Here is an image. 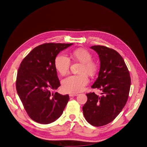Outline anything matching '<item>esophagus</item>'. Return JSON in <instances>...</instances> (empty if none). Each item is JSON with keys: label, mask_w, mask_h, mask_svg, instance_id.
Wrapping results in <instances>:
<instances>
[{"label": "esophagus", "mask_w": 147, "mask_h": 147, "mask_svg": "<svg viewBox=\"0 0 147 147\" xmlns=\"http://www.w3.org/2000/svg\"><path fill=\"white\" fill-rule=\"evenodd\" d=\"M78 96L77 93H70V94H69L70 97H74V96Z\"/></svg>", "instance_id": "34e87169"}]
</instances>
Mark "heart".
<instances>
[{"mask_svg":"<svg viewBox=\"0 0 147 147\" xmlns=\"http://www.w3.org/2000/svg\"><path fill=\"white\" fill-rule=\"evenodd\" d=\"M72 58L80 62L82 66L80 75H71L64 78L62 82L63 90L70 93H77L82 91L89 82V78L86 74L94 76L99 70V65L92 60L91 53L85 49L79 48L73 51ZM71 64L69 57L64 53L57 55L55 59V66L61 75H64L69 72Z\"/></svg>","mask_w":147,"mask_h":147,"instance_id":"obj_1","label":"heart"}]
</instances>
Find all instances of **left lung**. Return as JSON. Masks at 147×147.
<instances>
[{
  "instance_id": "8db88e82",
  "label": "left lung",
  "mask_w": 147,
  "mask_h": 147,
  "mask_svg": "<svg viewBox=\"0 0 147 147\" xmlns=\"http://www.w3.org/2000/svg\"><path fill=\"white\" fill-rule=\"evenodd\" d=\"M99 55L100 68L98 78L91 86L102 91L101 96L86 94L83 107L86 121L92 126L106 125L116 118L125 106L131 86V77L122 56L112 48L95 45L91 47Z\"/></svg>"
}]
</instances>
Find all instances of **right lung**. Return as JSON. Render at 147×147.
I'll list each match as a JSON object with an SVG mask.
<instances>
[{
    "instance_id": "add662e5",
    "label": "right lung",
    "mask_w": 147,
    "mask_h": 147,
    "mask_svg": "<svg viewBox=\"0 0 147 147\" xmlns=\"http://www.w3.org/2000/svg\"><path fill=\"white\" fill-rule=\"evenodd\" d=\"M72 44H42L34 48L20 64L16 91L28 116L35 122L50 124L63 113L69 96L52 92L61 85L55 59L61 51Z\"/></svg>"
}]
</instances>
